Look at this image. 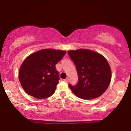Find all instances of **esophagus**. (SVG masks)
Masks as SVG:
<instances>
[{
  "label": "esophagus",
  "mask_w": 131,
  "mask_h": 131,
  "mask_svg": "<svg viewBox=\"0 0 131 131\" xmlns=\"http://www.w3.org/2000/svg\"><path fill=\"white\" fill-rule=\"evenodd\" d=\"M64 81H65V82H68V81H69V79H68V78H66L65 79H64Z\"/></svg>",
  "instance_id": "34e87169"
}]
</instances>
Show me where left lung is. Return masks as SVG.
Wrapping results in <instances>:
<instances>
[{
    "mask_svg": "<svg viewBox=\"0 0 131 131\" xmlns=\"http://www.w3.org/2000/svg\"><path fill=\"white\" fill-rule=\"evenodd\" d=\"M76 66L77 84L68 86L79 98L90 100L102 95L110 83L112 73L104 57L88 49L68 51Z\"/></svg>",
    "mask_w": 131,
    "mask_h": 131,
    "instance_id": "1",
    "label": "left lung"
}]
</instances>
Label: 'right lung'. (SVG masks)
I'll return each mask as SVG.
<instances>
[{
  "mask_svg": "<svg viewBox=\"0 0 131 131\" xmlns=\"http://www.w3.org/2000/svg\"><path fill=\"white\" fill-rule=\"evenodd\" d=\"M66 53V51L48 49L27 57L19 71V82L27 94L39 99L53 94L60 79L55 64Z\"/></svg>",
  "mask_w": 131,
  "mask_h": 131,
  "instance_id": "obj_1",
  "label": "right lung"
}]
</instances>
